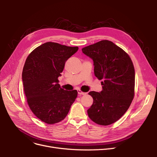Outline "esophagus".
I'll return each mask as SVG.
<instances>
[{"instance_id": "34e87169", "label": "esophagus", "mask_w": 157, "mask_h": 157, "mask_svg": "<svg viewBox=\"0 0 157 157\" xmlns=\"http://www.w3.org/2000/svg\"><path fill=\"white\" fill-rule=\"evenodd\" d=\"M78 94L79 95H85L86 93H85V92H83V91H81V90H78Z\"/></svg>"}]
</instances>
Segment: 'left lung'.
Masks as SVG:
<instances>
[{"label": "left lung", "mask_w": 157, "mask_h": 157, "mask_svg": "<svg viewBox=\"0 0 157 157\" xmlns=\"http://www.w3.org/2000/svg\"><path fill=\"white\" fill-rule=\"evenodd\" d=\"M94 61V74L101 82V92H90L93 104L87 110L97 124L109 125L125 113L134 97L135 70L128 55L108 40L82 49Z\"/></svg>", "instance_id": "left-lung-1"}]
</instances>
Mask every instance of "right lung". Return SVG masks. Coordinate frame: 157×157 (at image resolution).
<instances>
[{
    "instance_id": "1",
    "label": "right lung",
    "mask_w": 157,
    "mask_h": 157,
    "mask_svg": "<svg viewBox=\"0 0 157 157\" xmlns=\"http://www.w3.org/2000/svg\"><path fill=\"white\" fill-rule=\"evenodd\" d=\"M78 50L77 46L48 42L34 49L25 63L22 81L27 101L35 116L48 124L63 120L77 97V90L60 88L58 78Z\"/></svg>"
}]
</instances>
